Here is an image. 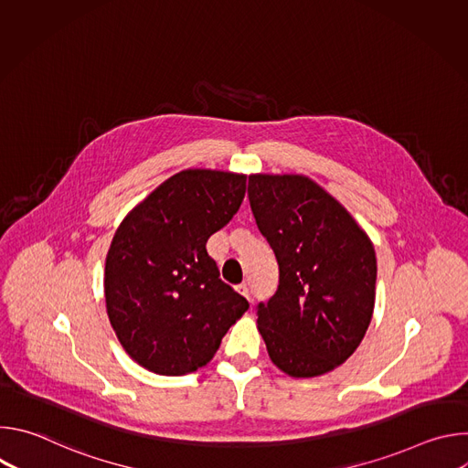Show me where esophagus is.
<instances>
[{"instance_id": "obj_1", "label": "esophagus", "mask_w": 468, "mask_h": 468, "mask_svg": "<svg viewBox=\"0 0 468 468\" xmlns=\"http://www.w3.org/2000/svg\"><path fill=\"white\" fill-rule=\"evenodd\" d=\"M237 291L244 296V298H248V300H251V294H250V287L246 285V283H240L239 287H237Z\"/></svg>"}]
</instances>
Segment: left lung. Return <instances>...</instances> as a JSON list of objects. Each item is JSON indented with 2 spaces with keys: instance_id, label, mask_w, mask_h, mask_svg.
<instances>
[{
  "instance_id": "8db88e82",
  "label": "left lung",
  "mask_w": 468,
  "mask_h": 468,
  "mask_svg": "<svg viewBox=\"0 0 468 468\" xmlns=\"http://www.w3.org/2000/svg\"><path fill=\"white\" fill-rule=\"evenodd\" d=\"M248 196L280 264L278 291L257 305L272 363L292 378L337 368L372 320L378 264L368 235L305 176H250Z\"/></svg>"
}]
</instances>
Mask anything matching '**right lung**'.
<instances>
[{
    "label": "right lung",
    "instance_id": "add662e5",
    "mask_svg": "<svg viewBox=\"0 0 468 468\" xmlns=\"http://www.w3.org/2000/svg\"><path fill=\"white\" fill-rule=\"evenodd\" d=\"M244 192L242 174L183 170L118 226L105 259V303L120 345L141 367L161 376L206 367L248 311L206 248Z\"/></svg>",
    "mask_w": 468,
    "mask_h": 468
}]
</instances>
